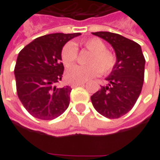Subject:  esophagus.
Wrapping results in <instances>:
<instances>
[{
	"mask_svg": "<svg viewBox=\"0 0 160 160\" xmlns=\"http://www.w3.org/2000/svg\"><path fill=\"white\" fill-rule=\"evenodd\" d=\"M84 85V83H73L72 85H71V87L72 88H76L77 86H83Z\"/></svg>",
	"mask_w": 160,
	"mask_h": 160,
	"instance_id": "esophagus-1",
	"label": "esophagus"
}]
</instances>
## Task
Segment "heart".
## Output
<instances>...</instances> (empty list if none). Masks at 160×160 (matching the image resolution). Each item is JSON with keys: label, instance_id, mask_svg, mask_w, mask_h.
Wrapping results in <instances>:
<instances>
[{"label": "heart", "instance_id": "obj_1", "mask_svg": "<svg viewBox=\"0 0 160 160\" xmlns=\"http://www.w3.org/2000/svg\"><path fill=\"white\" fill-rule=\"evenodd\" d=\"M81 45L92 52L87 58L88 66H73L66 72V77L71 83H84L101 74H108L114 68L117 58L114 53L106 49L105 43L100 38L93 37L80 42ZM78 51L73 42H67L61 49L60 58L66 67L77 61Z\"/></svg>", "mask_w": 160, "mask_h": 160}]
</instances>
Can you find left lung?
<instances>
[{"mask_svg": "<svg viewBox=\"0 0 160 160\" xmlns=\"http://www.w3.org/2000/svg\"><path fill=\"white\" fill-rule=\"evenodd\" d=\"M92 34L109 42L117 55V62L108 83L91 97L96 110L108 118H119L128 113L138 100L144 80L145 58L137 42L118 34L96 32Z\"/></svg>", "mask_w": 160, "mask_h": 160, "instance_id": "left-lung-1", "label": "left lung"}]
</instances>
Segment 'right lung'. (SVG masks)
Instances as JSON below:
<instances>
[{
  "label": "right lung",
  "instance_id": "right-lung-1",
  "mask_svg": "<svg viewBox=\"0 0 160 160\" xmlns=\"http://www.w3.org/2000/svg\"><path fill=\"white\" fill-rule=\"evenodd\" d=\"M46 34L25 46L17 58L14 74L18 99L33 117L52 120L59 117L70 102V86H59L64 66L60 52L64 44L80 35Z\"/></svg>",
  "mask_w": 160,
  "mask_h": 160
}]
</instances>
